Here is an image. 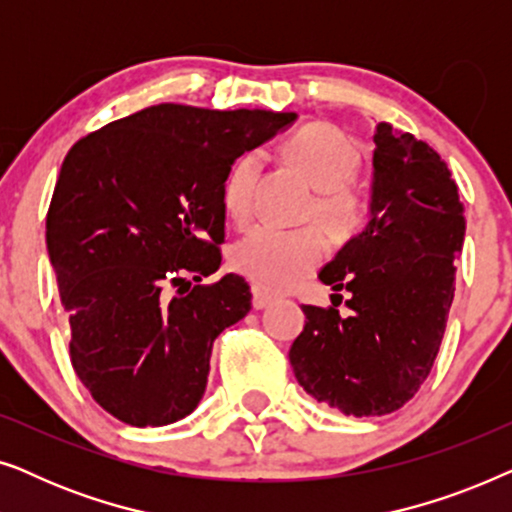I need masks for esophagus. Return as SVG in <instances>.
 I'll return each instance as SVG.
<instances>
[{
	"label": "esophagus",
	"mask_w": 512,
	"mask_h": 512,
	"mask_svg": "<svg viewBox=\"0 0 512 512\" xmlns=\"http://www.w3.org/2000/svg\"><path fill=\"white\" fill-rule=\"evenodd\" d=\"M251 293H254V298H251V305H254V310H263V307H268L272 300H275V296H272V293H268V291H263L261 286H254Z\"/></svg>",
	"instance_id": "obj_1"
}]
</instances>
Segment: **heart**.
<instances>
[{
  "instance_id": "b5f03b06",
  "label": "heart",
  "mask_w": 512,
  "mask_h": 512,
  "mask_svg": "<svg viewBox=\"0 0 512 512\" xmlns=\"http://www.w3.org/2000/svg\"><path fill=\"white\" fill-rule=\"evenodd\" d=\"M286 158L310 184L319 198L314 212L319 221L338 235H349L361 226L366 205L347 186L359 167V146L347 132L328 123H310L293 132L286 142ZM263 170V156L249 151L237 160L223 184V205L237 223H244L254 212L256 184ZM326 254V237L319 228H277L261 223L233 247V268L256 286L284 291L296 286L317 268Z\"/></svg>"
}]
</instances>
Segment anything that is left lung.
<instances>
[{
    "label": "left lung",
    "mask_w": 512,
    "mask_h": 512,
    "mask_svg": "<svg viewBox=\"0 0 512 512\" xmlns=\"http://www.w3.org/2000/svg\"><path fill=\"white\" fill-rule=\"evenodd\" d=\"M373 142L366 228L319 272L333 291H349V312L303 305L289 352L300 387L354 417L403 408L429 377L466 233L457 184L429 144L389 123Z\"/></svg>",
    "instance_id": "left-lung-1"
}]
</instances>
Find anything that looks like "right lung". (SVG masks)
I'll return each instance as SVG.
<instances>
[{
	"mask_svg": "<svg viewBox=\"0 0 512 512\" xmlns=\"http://www.w3.org/2000/svg\"><path fill=\"white\" fill-rule=\"evenodd\" d=\"M296 114L156 104L90 132L60 167L46 247L69 314V356L109 415L165 426L198 408L221 331L251 310L221 268L223 184Z\"/></svg>",
	"mask_w": 512,
	"mask_h": 512,
	"instance_id": "right-lung-1",
	"label": "right lung"
}]
</instances>
